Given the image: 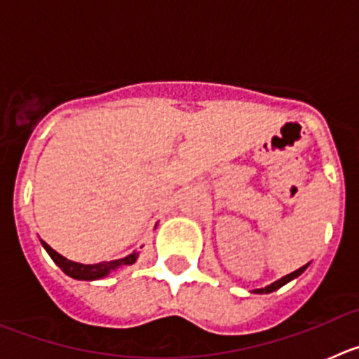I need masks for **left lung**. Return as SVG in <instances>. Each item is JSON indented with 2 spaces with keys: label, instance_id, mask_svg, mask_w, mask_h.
Wrapping results in <instances>:
<instances>
[{
  "label": "left lung",
  "instance_id": "8db88e82",
  "mask_svg": "<svg viewBox=\"0 0 359 359\" xmlns=\"http://www.w3.org/2000/svg\"><path fill=\"white\" fill-rule=\"evenodd\" d=\"M306 268H307V266H302V268H300V269H297V271H293V273L286 275V277H282L280 280L273 282V284H271V286H268V287H262V290H255V293H271V291L278 290V287H282V286H284V284H287V282H290V280H293V278H297L298 275L302 273V271H304V269H306Z\"/></svg>",
  "mask_w": 359,
  "mask_h": 359
}]
</instances>
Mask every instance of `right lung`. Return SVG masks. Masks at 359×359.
I'll use <instances>...</instances> for the list:
<instances>
[{
    "instance_id": "1",
    "label": "right lung",
    "mask_w": 359,
    "mask_h": 359,
    "mask_svg": "<svg viewBox=\"0 0 359 359\" xmlns=\"http://www.w3.org/2000/svg\"><path fill=\"white\" fill-rule=\"evenodd\" d=\"M41 243H43L44 250L48 252V255L52 257V261L55 262L68 277L77 278V280H95V278H102L109 273L111 269L118 268V266H129L133 264V262H136V259H138V253L135 252L131 253V255L126 257V259H118V261L98 262V264H79V262L68 261V259H65L62 255H59V253H57L55 250L50 248L44 241H41Z\"/></svg>"
}]
</instances>
